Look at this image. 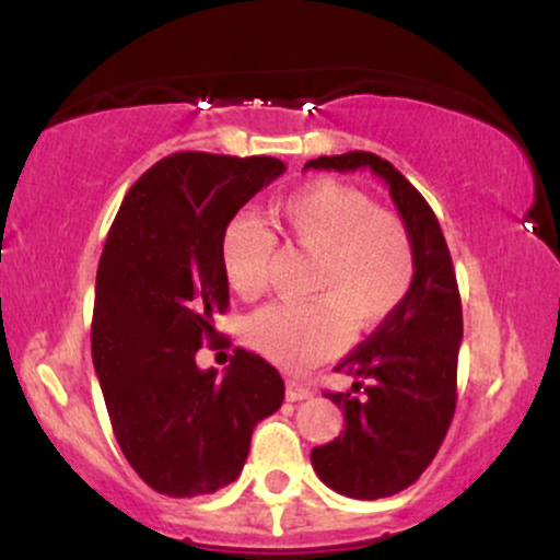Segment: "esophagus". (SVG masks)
<instances>
[{
    "instance_id": "1",
    "label": "esophagus",
    "mask_w": 560,
    "mask_h": 560,
    "mask_svg": "<svg viewBox=\"0 0 560 560\" xmlns=\"http://www.w3.org/2000/svg\"><path fill=\"white\" fill-rule=\"evenodd\" d=\"M311 397H313L311 384H302V382H294V378H289V382H287V400L289 402L311 400Z\"/></svg>"
}]
</instances>
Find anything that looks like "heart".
Here are the masks:
<instances>
[{
    "instance_id": "b5f03b06",
    "label": "heart",
    "mask_w": 560,
    "mask_h": 560,
    "mask_svg": "<svg viewBox=\"0 0 560 560\" xmlns=\"http://www.w3.org/2000/svg\"><path fill=\"white\" fill-rule=\"evenodd\" d=\"M287 244L311 255L305 305H266L244 326L258 355L287 371H305L342 350L347 320L369 331L384 324L408 298L416 253L405 221L355 186L313 182L276 210ZM276 240L255 218L236 215L221 236V266L229 287L255 300L271 284Z\"/></svg>"
}]
</instances>
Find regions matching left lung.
Wrapping results in <instances>:
<instances>
[{"instance_id":"8db88e82","label":"left lung","mask_w":560,"mask_h":560,"mask_svg":"<svg viewBox=\"0 0 560 560\" xmlns=\"http://www.w3.org/2000/svg\"><path fill=\"white\" fill-rule=\"evenodd\" d=\"M305 168H371L389 186L413 240L416 279L408 298L337 365L358 378L352 389L326 392L342 405L345 432L311 453L313 468L334 492L358 500L389 498L427 471L458 402L464 311L455 268L434 210L389 160L345 152L307 160Z\"/></svg>"}]
</instances>
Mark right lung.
<instances>
[{"label":"right lung","mask_w":560,"mask_h":560,"mask_svg":"<svg viewBox=\"0 0 560 560\" xmlns=\"http://www.w3.org/2000/svg\"><path fill=\"white\" fill-rule=\"evenodd\" d=\"M279 158L173 152L128 189L96 268L92 358L115 440L152 490L199 498L242 474L255 423L276 413L284 382L236 347L226 374L197 350L226 345L221 236Z\"/></svg>","instance_id":"obj_1"}]
</instances>
